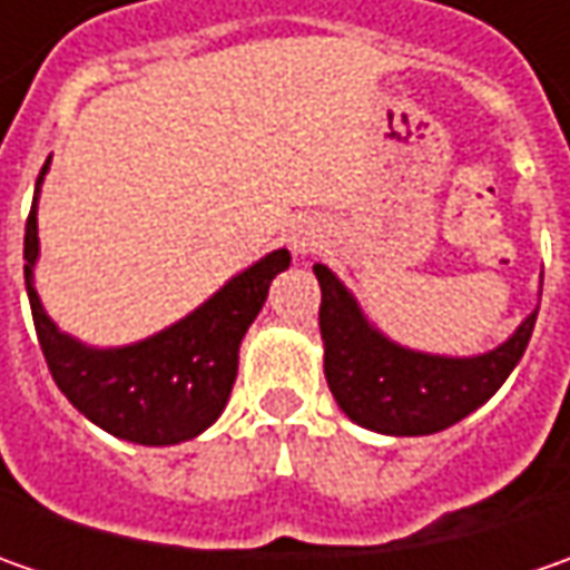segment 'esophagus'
I'll return each mask as SVG.
<instances>
[{
    "label": "esophagus",
    "instance_id": "obj_1",
    "mask_svg": "<svg viewBox=\"0 0 570 570\" xmlns=\"http://www.w3.org/2000/svg\"><path fill=\"white\" fill-rule=\"evenodd\" d=\"M317 244H320V234L314 225H297V228L292 230V247H295V253L314 250Z\"/></svg>",
    "mask_w": 570,
    "mask_h": 570
}]
</instances>
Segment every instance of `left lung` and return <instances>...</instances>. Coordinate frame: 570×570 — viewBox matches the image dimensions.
Instances as JSON below:
<instances>
[{
	"instance_id": "obj_1",
	"label": "left lung",
	"mask_w": 570,
	"mask_h": 570,
	"mask_svg": "<svg viewBox=\"0 0 570 570\" xmlns=\"http://www.w3.org/2000/svg\"><path fill=\"white\" fill-rule=\"evenodd\" d=\"M320 282V336L326 345V383L340 409L362 428L415 438L466 419L508 381L533 336L537 314L520 323L511 340L475 358H441L400 348L367 326L355 297L326 266Z\"/></svg>"
}]
</instances>
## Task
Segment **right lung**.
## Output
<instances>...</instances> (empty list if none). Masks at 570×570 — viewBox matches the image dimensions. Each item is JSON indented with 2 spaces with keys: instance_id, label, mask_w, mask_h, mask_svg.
<instances>
[{
  "instance_id": "obj_1",
  "label": "right lung",
  "mask_w": 570,
  "mask_h": 570,
  "mask_svg": "<svg viewBox=\"0 0 570 570\" xmlns=\"http://www.w3.org/2000/svg\"><path fill=\"white\" fill-rule=\"evenodd\" d=\"M43 174L47 165L37 177V193ZM37 193L24 225V285L33 330L56 386L81 415L132 444L165 448L203 434L228 403L240 340L263 311L275 275L288 269L292 253L275 250L253 263L199 311L151 340L126 348H88L56 330L33 292Z\"/></svg>"
}]
</instances>
